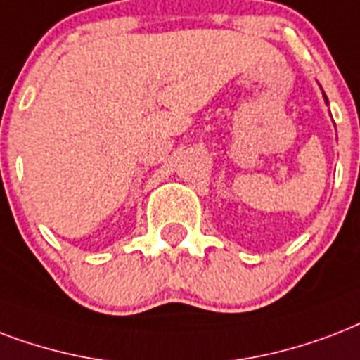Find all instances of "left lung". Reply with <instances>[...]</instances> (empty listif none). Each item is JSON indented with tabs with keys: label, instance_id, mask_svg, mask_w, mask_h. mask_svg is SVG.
<instances>
[{
	"label": "left lung",
	"instance_id": "left-lung-1",
	"mask_svg": "<svg viewBox=\"0 0 360 360\" xmlns=\"http://www.w3.org/2000/svg\"><path fill=\"white\" fill-rule=\"evenodd\" d=\"M323 97H325V103H327V105H328V99H327V96H325V94H323Z\"/></svg>",
	"mask_w": 360,
	"mask_h": 360
}]
</instances>
